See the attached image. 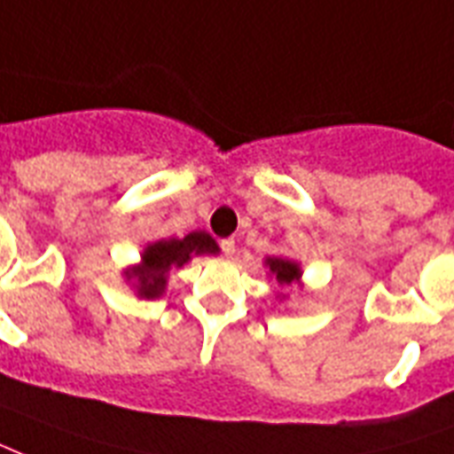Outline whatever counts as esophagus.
Segmentation results:
<instances>
[{
  "instance_id": "34e87169",
  "label": "esophagus",
  "mask_w": 454,
  "mask_h": 454,
  "mask_svg": "<svg viewBox=\"0 0 454 454\" xmlns=\"http://www.w3.org/2000/svg\"><path fill=\"white\" fill-rule=\"evenodd\" d=\"M221 250H223V254H226V257H231V254L236 253V240H233V238L221 240Z\"/></svg>"
}]
</instances>
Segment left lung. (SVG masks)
<instances>
[{
	"label": "left lung",
	"mask_w": 454,
	"mask_h": 454,
	"mask_svg": "<svg viewBox=\"0 0 454 454\" xmlns=\"http://www.w3.org/2000/svg\"><path fill=\"white\" fill-rule=\"evenodd\" d=\"M264 264L270 267L271 277L277 278L278 286H291V284H298L301 281V267L295 262L286 260V257H267Z\"/></svg>",
	"instance_id": "left-lung-1"
}]
</instances>
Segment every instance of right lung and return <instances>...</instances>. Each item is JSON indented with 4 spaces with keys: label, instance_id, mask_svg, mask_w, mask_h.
Here are the masks:
<instances>
[{
    "label": "right lung",
    "instance_id": "obj_1",
    "mask_svg": "<svg viewBox=\"0 0 454 454\" xmlns=\"http://www.w3.org/2000/svg\"><path fill=\"white\" fill-rule=\"evenodd\" d=\"M216 240L204 233V231H192L184 238H170V240H159L151 243L142 253V262L124 271L127 281H134L139 298H160L166 291L168 274L173 270H180L192 254H216Z\"/></svg>",
    "mask_w": 454,
    "mask_h": 454
}]
</instances>
